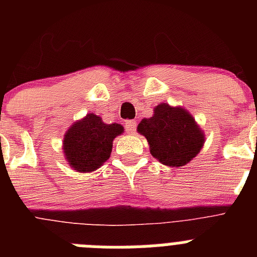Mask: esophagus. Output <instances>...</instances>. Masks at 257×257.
<instances>
[{
  "label": "esophagus",
  "instance_id": "34e87169",
  "mask_svg": "<svg viewBox=\"0 0 257 257\" xmlns=\"http://www.w3.org/2000/svg\"><path fill=\"white\" fill-rule=\"evenodd\" d=\"M124 127H126V131L128 134H134L135 133V128H136V121L134 119H127L124 121Z\"/></svg>",
  "mask_w": 257,
  "mask_h": 257
}]
</instances>
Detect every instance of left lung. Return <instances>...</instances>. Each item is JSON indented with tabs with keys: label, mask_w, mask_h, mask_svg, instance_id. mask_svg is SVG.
<instances>
[{
	"label": "left lung",
	"mask_w": 257,
	"mask_h": 257,
	"mask_svg": "<svg viewBox=\"0 0 257 257\" xmlns=\"http://www.w3.org/2000/svg\"><path fill=\"white\" fill-rule=\"evenodd\" d=\"M138 131L147 138L151 154L170 167L187 165L201 152L205 134L188 110L161 103L151 118H144Z\"/></svg>",
	"instance_id": "1"
}]
</instances>
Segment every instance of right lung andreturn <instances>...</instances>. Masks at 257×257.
I'll return each mask as SVG.
<instances>
[{
	"label": "right lung",
	"instance_id": "obj_1",
	"mask_svg": "<svg viewBox=\"0 0 257 257\" xmlns=\"http://www.w3.org/2000/svg\"><path fill=\"white\" fill-rule=\"evenodd\" d=\"M123 133L118 123H104L101 117L87 114L68 128L63 151L68 165L78 172H91L108 161L113 140Z\"/></svg>",
	"mask_w": 257,
	"mask_h": 257
}]
</instances>
